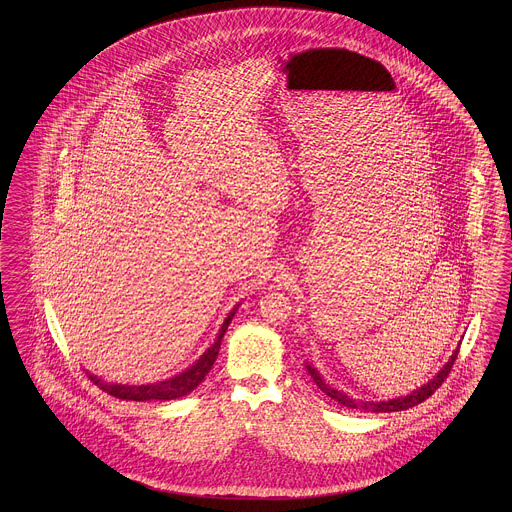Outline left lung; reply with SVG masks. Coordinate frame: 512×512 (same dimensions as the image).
Segmentation results:
<instances>
[{"mask_svg": "<svg viewBox=\"0 0 512 512\" xmlns=\"http://www.w3.org/2000/svg\"><path fill=\"white\" fill-rule=\"evenodd\" d=\"M456 357H458V349L454 351V355L449 358V362L441 368V372L437 373L432 381H428L426 385H422V387L417 388V390H413V392H411V394H407V396L394 398V400H388V402H366V400H355V398L347 396L345 392H341L338 388L328 387L325 381H323V377H321L319 372H317L313 366H310V364L306 366V370L310 373L311 379L315 381V385L321 388L328 398H332L334 402L341 403L343 407H349V409H362V411H368V413H392V411H405V409H409V407H415V405H419V403L424 402V400H428V398L434 394L435 390L441 387V383L447 379V375H449L450 368H452V364H454Z\"/></svg>", "mask_w": 512, "mask_h": 512, "instance_id": "8db88e82", "label": "left lung"}]
</instances>
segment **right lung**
I'll return each mask as SVG.
<instances>
[{"mask_svg":"<svg viewBox=\"0 0 512 512\" xmlns=\"http://www.w3.org/2000/svg\"><path fill=\"white\" fill-rule=\"evenodd\" d=\"M234 313H236V308L223 321L214 345L208 351H204V355L193 366H189L186 372L178 373V375H174L171 379L157 381V383H150V385H118V383H105V381H101L97 375H92V373H88V377L101 390H105L107 394L114 396V398H120V400L148 402V400H176V398H182V396H186V394L193 392L195 388L199 387L202 381H204L206 373L212 370V366L216 362L217 353L221 349V340H223V336L227 332V326L231 325V321H233Z\"/></svg>","mask_w":512,"mask_h":512,"instance_id":"1","label":"right lung"}]
</instances>
